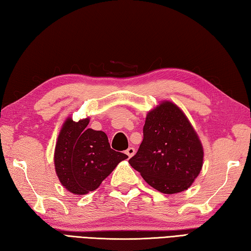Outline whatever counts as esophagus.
<instances>
[{
	"mask_svg": "<svg viewBox=\"0 0 251 251\" xmlns=\"http://www.w3.org/2000/svg\"><path fill=\"white\" fill-rule=\"evenodd\" d=\"M135 152H136L135 148H132V147H129V148L126 150V154L128 155V158H131V156L135 154Z\"/></svg>",
	"mask_w": 251,
	"mask_h": 251,
	"instance_id": "34e87169",
	"label": "esophagus"
}]
</instances>
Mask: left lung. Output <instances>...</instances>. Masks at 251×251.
<instances>
[{
	"label": "left lung",
	"instance_id": "left-lung-1",
	"mask_svg": "<svg viewBox=\"0 0 251 251\" xmlns=\"http://www.w3.org/2000/svg\"><path fill=\"white\" fill-rule=\"evenodd\" d=\"M203 150L185 114L171 102L148 113L144 139L129 164L163 194L186 190L201 171Z\"/></svg>",
	"mask_w": 251,
	"mask_h": 251
}]
</instances>
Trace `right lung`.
<instances>
[{"label":"right lung","mask_w":251,"mask_h":251,"mask_svg":"<svg viewBox=\"0 0 251 251\" xmlns=\"http://www.w3.org/2000/svg\"><path fill=\"white\" fill-rule=\"evenodd\" d=\"M88 124L89 119L64 123L54 154L60 181L76 195L96 190L121 161L128 158L111 149L104 132L87 128Z\"/></svg>","instance_id":"1"}]
</instances>
